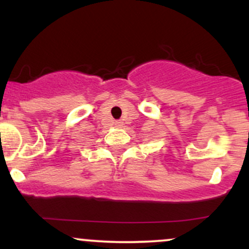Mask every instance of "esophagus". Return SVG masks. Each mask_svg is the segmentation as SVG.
<instances>
[{
	"instance_id": "obj_1",
	"label": "esophagus",
	"mask_w": 249,
	"mask_h": 249,
	"mask_svg": "<svg viewBox=\"0 0 249 249\" xmlns=\"http://www.w3.org/2000/svg\"><path fill=\"white\" fill-rule=\"evenodd\" d=\"M115 125H116L117 127H122L123 126V123L122 122H116Z\"/></svg>"
}]
</instances>
